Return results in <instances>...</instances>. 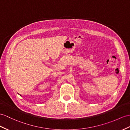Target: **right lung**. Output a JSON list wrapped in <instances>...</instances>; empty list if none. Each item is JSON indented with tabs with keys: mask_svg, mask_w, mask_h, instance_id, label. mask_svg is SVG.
<instances>
[{
	"mask_svg": "<svg viewBox=\"0 0 130 130\" xmlns=\"http://www.w3.org/2000/svg\"><path fill=\"white\" fill-rule=\"evenodd\" d=\"M19 95H20V94H19ZM20 95V96H21V95Z\"/></svg>",
	"mask_w": 130,
	"mask_h": 130,
	"instance_id": "add662e5",
	"label": "right lung"
}]
</instances>
